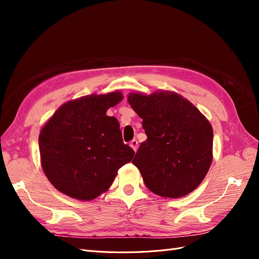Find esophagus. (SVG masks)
<instances>
[{
	"instance_id": "1",
	"label": "esophagus",
	"mask_w": 259,
	"mask_h": 259,
	"mask_svg": "<svg viewBox=\"0 0 259 259\" xmlns=\"http://www.w3.org/2000/svg\"><path fill=\"white\" fill-rule=\"evenodd\" d=\"M130 146L133 148V150L137 151V149H138V142H137L136 139H133L132 142L130 143Z\"/></svg>"
}]
</instances>
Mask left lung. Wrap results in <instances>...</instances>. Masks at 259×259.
I'll list each match as a JSON object with an SVG mask.
<instances>
[{
  "mask_svg": "<svg viewBox=\"0 0 259 259\" xmlns=\"http://www.w3.org/2000/svg\"><path fill=\"white\" fill-rule=\"evenodd\" d=\"M127 101L143 119L147 135L133 164L148 189L169 199L192 192L213 161V127L209 121L175 92L161 90L150 95L133 92Z\"/></svg>",
  "mask_w": 259,
  "mask_h": 259,
  "instance_id": "left-lung-1",
  "label": "left lung"
}]
</instances>
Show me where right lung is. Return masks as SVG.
Segmentation results:
<instances>
[{
	"instance_id": "right-lung-1",
	"label": "right lung",
	"mask_w": 259,
	"mask_h": 259,
	"mask_svg": "<svg viewBox=\"0 0 259 259\" xmlns=\"http://www.w3.org/2000/svg\"><path fill=\"white\" fill-rule=\"evenodd\" d=\"M122 99L115 91L69 100L43 125L41 165L58 191L80 201L96 199L132 161L135 152L123 143L119 121L107 115Z\"/></svg>"
}]
</instances>
